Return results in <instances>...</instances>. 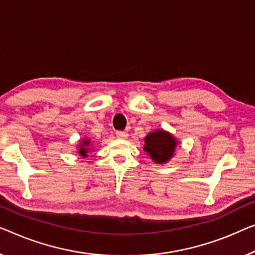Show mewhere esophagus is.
<instances>
[{"instance_id": "obj_1", "label": "esophagus", "mask_w": 255, "mask_h": 255, "mask_svg": "<svg viewBox=\"0 0 255 255\" xmlns=\"http://www.w3.org/2000/svg\"><path fill=\"white\" fill-rule=\"evenodd\" d=\"M116 135H117L118 138H123V139H125V138L128 137V132H127V131H117Z\"/></svg>"}]
</instances>
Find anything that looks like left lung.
<instances>
[{"mask_svg": "<svg viewBox=\"0 0 255 255\" xmlns=\"http://www.w3.org/2000/svg\"><path fill=\"white\" fill-rule=\"evenodd\" d=\"M144 151L158 165L167 164L175 155L178 140L165 129H155L144 137Z\"/></svg>", "mask_w": 255, "mask_h": 255, "instance_id": "8db88e82", "label": "left lung"}]
</instances>
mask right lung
<instances>
[{
    "label": "right lung",
    "instance_id": "obj_1",
    "mask_svg": "<svg viewBox=\"0 0 255 255\" xmlns=\"http://www.w3.org/2000/svg\"><path fill=\"white\" fill-rule=\"evenodd\" d=\"M93 143H91L90 138L88 137H83L80 138L79 144L77 145V151L78 154L81 155L82 158H87L88 157V153L90 151H93Z\"/></svg>",
    "mask_w": 255,
    "mask_h": 255
}]
</instances>
